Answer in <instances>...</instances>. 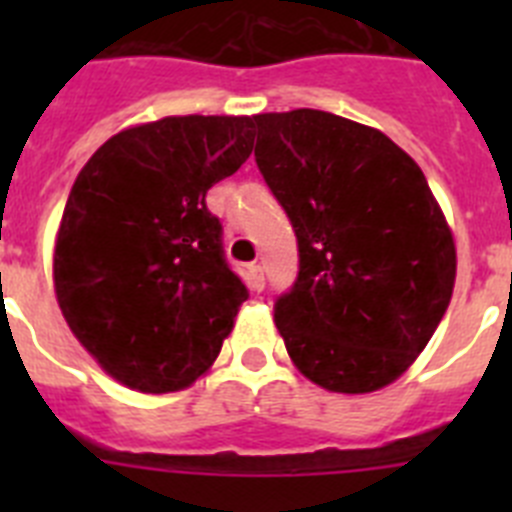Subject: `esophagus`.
Returning a JSON list of instances; mask_svg holds the SVG:
<instances>
[{"label": "esophagus", "instance_id": "obj_1", "mask_svg": "<svg viewBox=\"0 0 512 512\" xmlns=\"http://www.w3.org/2000/svg\"><path fill=\"white\" fill-rule=\"evenodd\" d=\"M246 279H248V287L253 289V292H259V289H264V269H261V264H248L246 266Z\"/></svg>", "mask_w": 512, "mask_h": 512}]
</instances>
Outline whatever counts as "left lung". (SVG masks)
<instances>
[{
	"label": "left lung",
	"mask_w": 512,
	"mask_h": 512,
	"mask_svg": "<svg viewBox=\"0 0 512 512\" xmlns=\"http://www.w3.org/2000/svg\"><path fill=\"white\" fill-rule=\"evenodd\" d=\"M256 164L297 235L274 305L289 359L330 392L395 382L451 302L456 248L423 171L374 128L323 110L253 117Z\"/></svg>",
	"instance_id": "8db88e82"
}]
</instances>
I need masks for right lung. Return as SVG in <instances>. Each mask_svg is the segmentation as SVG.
I'll return each instance as SVG.
<instances>
[{
  "label": "right lung",
  "mask_w": 512,
  "mask_h": 512,
  "mask_svg": "<svg viewBox=\"0 0 512 512\" xmlns=\"http://www.w3.org/2000/svg\"><path fill=\"white\" fill-rule=\"evenodd\" d=\"M251 151L253 117H164L112 135L76 176L53 253L58 307L130 390L189 387L248 300L205 197Z\"/></svg>",
  "instance_id": "right-lung-1"
}]
</instances>
